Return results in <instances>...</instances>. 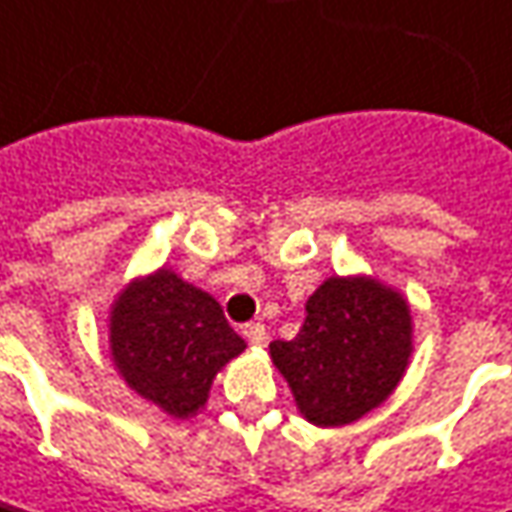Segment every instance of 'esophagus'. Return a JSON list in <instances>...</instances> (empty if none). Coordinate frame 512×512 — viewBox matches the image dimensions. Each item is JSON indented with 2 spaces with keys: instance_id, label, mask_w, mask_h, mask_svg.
I'll use <instances>...</instances> for the list:
<instances>
[{
  "instance_id": "obj_1",
  "label": "esophagus",
  "mask_w": 512,
  "mask_h": 512,
  "mask_svg": "<svg viewBox=\"0 0 512 512\" xmlns=\"http://www.w3.org/2000/svg\"><path fill=\"white\" fill-rule=\"evenodd\" d=\"M243 336L249 339V345H266V327L260 321L243 324Z\"/></svg>"
}]
</instances>
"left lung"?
Wrapping results in <instances>:
<instances>
[{
  "mask_svg": "<svg viewBox=\"0 0 512 512\" xmlns=\"http://www.w3.org/2000/svg\"><path fill=\"white\" fill-rule=\"evenodd\" d=\"M301 414L316 426H345L376 408L411 356L408 304L368 278H330L307 301L295 339L269 345Z\"/></svg>",
  "mask_w": 512,
  "mask_h": 512,
  "instance_id": "1",
  "label": "left lung"
}]
</instances>
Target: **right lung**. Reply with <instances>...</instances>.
<instances>
[{"mask_svg": "<svg viewBox=\"0 0 512 512\" xmlns=\"http://www.w3.org/2000/svg\"><path fill=\"white\" fill-rule=\"evenodd\" d=\"M109 345L136 394L173 417H191L205 406L217 371L246 342L208 292L162 269L115 301Z\"/></svg>", "mask_w": 512, "mask_h": 512, "instance_id": "add662e5", "label": "right lung"}]
</instances>
